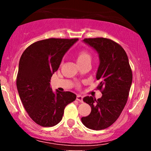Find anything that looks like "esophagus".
<instances>
[{"label":"esophagus","instance_id":"34e87169","mask_svg":"<svg viewBox=\"0 0 151 151\" xmlns=\"http://www.w3.org/2000/svg\"><path fill=\"white\" fill-rule=\"evenodd\" d=\"M77 100L79 102H83V97L81 95H77Z\"/></svg>","mask_w":151,"mask_h":151}]
</instances>
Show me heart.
I'll return each instance as SVG.
<instances>
[{
	"label": "heart",
	"mask_w": 151,
	"mask_h": 151,
	"mask_svg": "<svg viewBox=\"0 0 151 151\" xmlns=\"http://www.w3.org/2000/svg\"><path fill=\"white\" fill-rule=\"evenodd\" d=\"M91 55L86 50H81L77 55V62L81 63V62H85L86 60H91Z\"/></svg>",
	"instance_id": "obj_1"
}]
</instances>
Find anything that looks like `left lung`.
<instances>
[{
  "instance_id": "8db88e82",
  "label": "left lung",
  "mask_w": 151,
  "mask_h": 151,
  "mask_svg": "<svg viewBox=\"0 0 151 151\" xmlns=\"http://www.w3.org/2000/svg\"><path fill=\"white\" fill-rule=\"evenodd\" d=\"M83 41L99 54L96 79L100 82L96 89L102 96L98 99L89 96L83 99L91 111L81 120L88 129L99 131L111 126L121 115L132 84V70L125 50L117 42L104 37L85 38Z\"/></svg>"
}]
</instances>
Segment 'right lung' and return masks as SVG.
<instances>
[{
	"label": "right lung",
	"instance_id": "right-lung-1",
	"mask_svg": "<svg viewBox=\"0 0 151 151\" xmlns=\"http://www.w3.org/2000/svg\"><path fill=\"white\" fill-rule=\"evenodd\" d=\"M78 38H49L32 43L20 59L16 85L29 116L38 125L51 127L60 122L67 104L76 94L70 91H52V76L58 71L62 58Z\"/></svg>",
	"mask_w": 151,
	"mask_h": 151
}]
</instances>
